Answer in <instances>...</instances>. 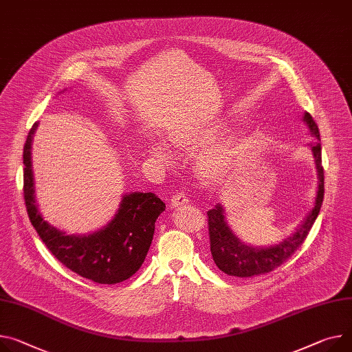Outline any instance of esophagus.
I'll use <instances>...</instances> for the list:
<instances>
[{
  "label": "esophagus",
  "mask_w": 352,
  "mask_h": 352,
  "mask_svg": "<svg viewBox=\"0 0 352 352\" xmlns=\"http://www.w3.org/2000/svg\"><path fill=\"white\" fill-rule=\"evenodd\" d=\"M188 203H190V199H188L187 195H184L183 192H179V193H176L170 197L172 208H179V207H182L184 204H188Z\"/></svg>",
  "instance_id": "34e87169"
}]
</instances>
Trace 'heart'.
I'll return each mask as SVG.
<instances>
[{
    "instance_id": "obj_1",
    "label": "heart",
    "mask_w": 352,
    "mask_h": 352,
    "mask_svg": "<svg viewBox=\"0 0 352 352\" xmlns=\"http://www.w3.org/2000/svg\"><path fill=\"white\" fill-rule=\"evenodd\" d=\"M220 129L221 124L219 121L182 122L170 129L169 141L179 151L192 153L208 145L217 132H220ZM149 152L157 160L165 162V164L173 160V152L159 141H151ZM238 153L239 140L235 137L224 138L220 142H215L205 148L197 157L200 177L208 183L220 182L230 172Z\"/></svg>"
}]
</instances>
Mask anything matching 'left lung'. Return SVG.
Here are the masks:
<instances>
[{
  "label": "left lung",
  "instance_id": "obj_1",
  "mask_svg": "<svg viewBox=\"0 0 352 352\" xmlns=\"http://www.w3.org/2000/svg\"><path fill=\"white\" fill-rule=\"evenodd\" d=\"M305 122L309 125L313 137L317 140L311 142V151L317 168V196L314 207L307 214L305 221L289 238L283 239L279 245L267 248H254L241 242L230 230L221 204L207 211L208 215V234H210V251L215 265L220 270L230 276L251 278L270 272L289 259L294 251L299 248L306 239L310 228L313 227L321 208L324 199V169L321 166V144L320 131L309 113H305Z\"/></svg>",
  "mask_w": 352,
  "mask_h": 352
}]
</instances>
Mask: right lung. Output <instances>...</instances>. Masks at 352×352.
<instances>
[{"instance_id":"obj_1","label":"right lung","mask_w":352,"mask_h":352,"mask_svg":"<svg viewBox=\"0 0 352 352\" xmlns=\"http://www.w3.org/2000/svg\"><path fill=\"white\" fill-rule=\"evenodd\" d=\"M32 126L23 145V199L28 217L46 248L74 274L101 285L129 279L142 266L155 232V221L166 206L153 193L125 195L114 219L90 235H66L42 219L35 203L32 173Z\"/></svg>"}]
</instances>
